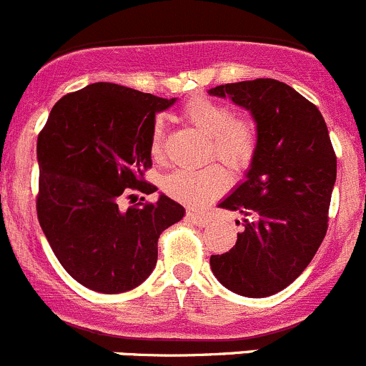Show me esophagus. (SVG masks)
Instances as JSON below:
<instances>
[{"label": "esophagus", "mask_w": 366, "mask_h": 366, "mask_svg": "<svg viewBox=\"0 0 366 366\" xmlns=\"http://www.w3.org/2000/svg\"><path fill=\"white\" fill-rule=\"evenodd\" d=\"M186 217L189 219L191 222L196 226H202V228H205V226H209L210 222H212V219L209 217V215H203V214H198V212H193V210H189V212L186 214Z\"/></svg>", "instance_id": "obj_1"}]
</instances>
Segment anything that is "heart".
Returning <instances> with one entry per match:
<instances>
[{"mask_svg":"<svg viewBox=\"0 0 366 366\" xmlns=\"http://www.w3.org/2000/svg\"><path fill=\"white\" fill-rule=\"evenodd\" d=\"M182 117L196 129L210 138L209 156H215L233 170H242L252 161L257 147V132L252 121L237 117L226 103L207 96H194L180 109ZM151 156L154 161L163 157L161 126L156 124L151 133ZM229 175L221 164H207L196 172L177 170L163 180L168 196L186 205L199 207L215 198L228 187Z\"/></svg>","mask_w":366,"mask_h":366,"instance_id":"1","label":"heart"}]
</instances>
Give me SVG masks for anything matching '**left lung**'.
Segmentation results:
<instances>
[{"mask_svg":"<svg viewBox=\"0 0 366 366\" xmlns=\"http://www.w3.org/2000/svg\"><path fill=\"white\" fill-rule=\"evenodd\" d=\"M210 94L229 96L257 128L247 180L219 205L244 214V229L228 252L210 256V267L233 293L264 298L305 270L328 232L337 156L317 107L287 84L245 80Z\"/></svg>","mask_w":366,"mask_h":366,"instance_id":"left-lung-1","label":"left lung"}]
</instances>
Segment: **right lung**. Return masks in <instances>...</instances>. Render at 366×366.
Masks as SVG:
<instances>
[{"instance_id": "add662e5", "label": "right lung", "mask_w": 366, "mask_h": 366, "mask_svg": "<svg viewBox=\"0 0 366 366\" xmlns=\"http://www.w3.org/2000/svg\"><path fill=\"white\" fill-rule=\"evenodd\" d=\"M173 103L96 82L64 94L38 134V221L64 270L92 291L124 293L144 282L159 234L184 217V207L164 194L119 207L133 191H156L144 180L154 117Z\"/></svg>"}]
</instances>
